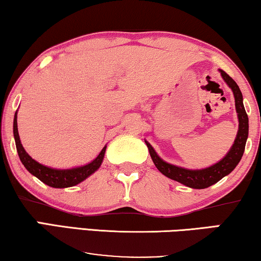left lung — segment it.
Here are the masks:
<instances>
[{"label": "left lung", "instance_id": "1", "mask_svg": "<svg viewBox=\"0 0 261 261\" xmlns=\"http://www.w3.org/2000/svg\"><path fill=\"white\" fill-rule=\"evenodd\" d=\"M219 71L221 73L223 80L227 83V85L233 91L234 99H236L238 119H239V130H238V135L236 141H234V144L230 148L228 153L220 162L213 164L212 167L200 169V170L199 169L197 170H192V169L174 166V164L167 163L166 161L161 159L155 150H153L152 146L150 145V143L145 141L150 156H151L152 162L156 166V168L164 176L174 179V181L182 183V185L189 187V188L204 189L213 186L214 183L219 182L222 177H225V176L234 170V168L240 162L245 151L246 141H247L248 137V117L245 111L244 102H242L241 91L239 86L237 85V83L225 71H222V69H219Z\"/></svg>", "mask_w": 261, "mask_h": 261}]
</instances>
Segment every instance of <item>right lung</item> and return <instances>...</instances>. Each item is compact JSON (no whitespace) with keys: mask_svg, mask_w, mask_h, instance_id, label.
<instances>
[{"mask_svg":"<svg viewBox=\"0 0 261 261\" xmlns=\"http://www.w3.org/2000/svg\"><path fill=\"white\" fill-rule=\"evenodd\" d=\"M14 138H15L16 150L19 153V157L24 168L38 177L40 181L45 185L53 187V188H67V187H73L78 183L83 182L90 175H92L94 171H97L99 167L101 166L102 160H104L106 145L102 148L100 153L95 157L92 162L86 164V166L76 167L72 169H54L43 166V164L36 162L31 156L25 152V150L21 144L19 131H17V111L14 116Z\"/></svg>","mask_w":261,"mask_h":261,"instance_id":"1","label":"right lung"}]
</instances>
